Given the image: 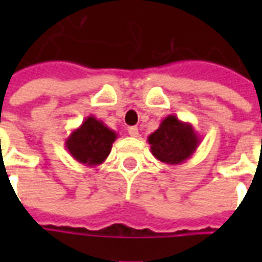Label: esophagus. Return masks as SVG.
I'll use <instances>...</instances> for the list:
<instances>
[{
  "label": "esophagus",
  "instance_id": "34e87169",
  "mask_svg": "<svg viewBox=\"0 0 262 262\" xmlns=\"http://www.w3.org/2000/svg\"><path fill=\"white\" fill-rule=\"evenodd\" d=\"M127 132H129V135H130L132 137H139L140 136L139 127L137 126H130L129 129H127Z\"/></svg>",
  "mask_w": 262,
  "mask_h": 262
}]
</instances>
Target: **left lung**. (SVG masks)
<instances>
[{
  "mask_svg": "<svg viewBox=\"0 0 262 262\" xmlns=\"http://www.w3.org/2000/svg\"><path fill=\"white\" fill-rule=\"evenodd\" d=\"M201 137L190 122H183L174 114L167 115L159 127L148 136L152 155L166 164H181L190 159Z\"/></svg>",
  "mask_w": 262,
  "mask_h": 262,
  "instance_id": "1",
  "label": "left lung"
}]
</instances>
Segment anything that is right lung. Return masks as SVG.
Instances as JSON below:
<instances>
[{
  "mask_svg": "<svg viewBox=\"0 0 262 262\" xmlns=\"http://www.w3.org/2000/svg\"><path fill=\"white\" fill-rule=\"evenodd\" d=\"M118 135L104 122L90 115L65 140V148L79 163L96 167L110 155L113 143Z\"/></svg>",
  "mask_w": 262,
  "mask_h": 262,
  "instance_id": "right-lung-1",
  "label": "right lung"
}]
</instances>
